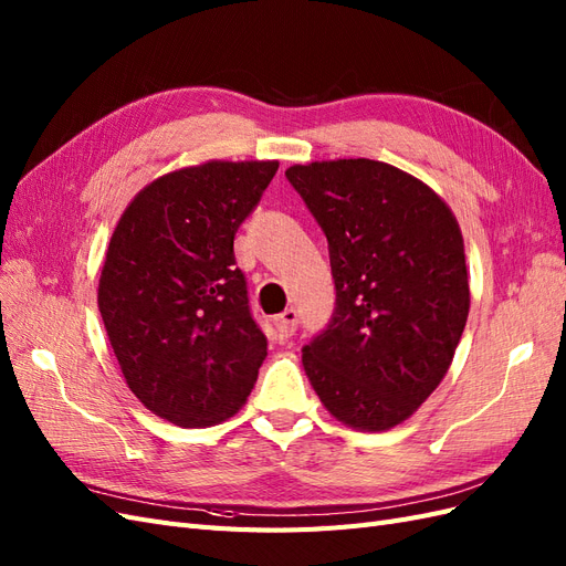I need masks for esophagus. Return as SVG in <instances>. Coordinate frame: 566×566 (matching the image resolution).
<instances>
[{"label":"esophagus","mask_w":566,"mask_h":566,"mask_svg":"<svg viewBox=\"0 0 566 566\" xmlns=\"http://www.w3.org/2000/svg\"><path fill=\"white\" fill-rule=\"evenodd\" d=\"M297 325H300V316H297V310H293V306H290V310H285L283 314H279L276 318H273V328H276L281 339L293 337L295 331H297Z\"/></svg>","instance_id":"1"}]
</instances>
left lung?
<instances>
[{"label": "left lung", "instance_id": "obj_1", "mask_svg": "<svg viewBox=\"0 0 566 566\" xmlns=\"http://www.w3.org/2000/svg\"><path fill=\"white\" fill-rule=\"evenodd\" d=\"M328 238L335 310L302 347L312 387L349 427L382 432L447 375L470 312L458 221L432 188L356 158L285 169Z\"/></svg>", "mask_w": 566, "mask_h": 566}]
</instances>
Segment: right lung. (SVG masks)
<instances>
[{
	"instance_id": "right-lung-1",
	"label": "right lung",
	"mask_w": 566,
	"mask_h": 566,
	"mask_svg": "<svg viewBox=\"0 0 566 566\" xmlns=\"http://www.w3.org/2000/svg\"><path fill=\"white\" fill-rule=\"evenodd\" d=\"M279 163H205L160 177L119 217L98 312L129 389L179 427H210L248 399L266 358L233 238Z\"/></svg>"
}]
</instances>
